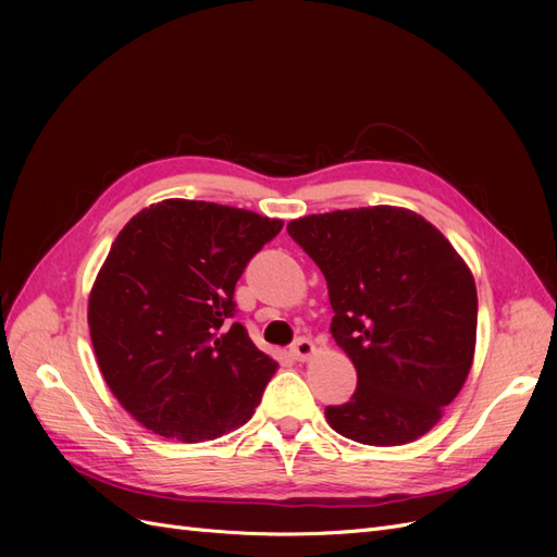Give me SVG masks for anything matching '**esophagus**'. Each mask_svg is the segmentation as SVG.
<instances>
[{
	"label": "esophagus",
	"mask_w": 557,
	"mask_h": 557,
	"mask_svg": "<svg viewBox=\"0 0 557 557\" xmlns=\"http://www.w3.org/2000/svg\"><path fill=\"white\" fill-rule=\"evenodd\" d=\"M313 352H315V346H313V342L307 339V336H301V339H297V342L293 344V356H295V360H299V362L311 360Z\"/></svg>",
	"instance_id": "obj_1"
}]
</instances>
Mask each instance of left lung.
<instances>
[{
  "instance_id": "1",
  "label": "left lung",
  "mask_w": 557,
  "mask_h": 557,
  "mask_svg": "<svg viewBox=\"0 0 557 557\" xmlns=\"http://www.w3.org/2000/svg\"><path fill=\"white\" fill-rule=\"evenodd\" d=\"M327 281L334 336L358 387L327 407L334 432L367 446L428 434L469 376L476 348V283L460 252L401 207L313 213L288 223Z\"/></svg>"
}]
</instances>
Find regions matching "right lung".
Masks as SVG:
<instances>
[{
    "instance_id": "obj_1",
    "label": "right lung",
    "mask_w": 557,
    "mask_h": 557,
    "mask_svg": "<svg viewBox=\"0 0 557 557\" xmlns=\"http://www.w3.org/2000/svg\"><path fill=\"white\" fill-rule=\"evenodd\" d=\"M283 221L162 199L121 230L88 297L113 397L164 440L211 442L248 423L276 360L234 323V285Z\"/></svg>"
}]
</instances>
